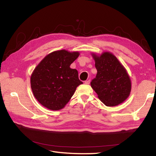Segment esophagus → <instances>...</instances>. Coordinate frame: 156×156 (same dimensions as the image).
<instances>
[{
    "mask_svg": "<svg viewBox=\"0 0 156 156\" xmlns=\"http://www.w3.org/2000/svg\"><path fill=\"white\" fill-rule=\"evenodd\" d=\"M90 80H88L85 81V82H84V84H90Z\"/></svg>",
    "mask_w": 156,
    "mask_h": 156,
    "instance_id": "obj_1",
    "label": "esophagus"
}]
</instances>
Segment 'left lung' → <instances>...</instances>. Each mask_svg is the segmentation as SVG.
<instances>
[{
    "instance_id": "left-lung-1",
    "label": "left lung",
    "mask_w": 156,
    "mask_h": 156,
    "mask_svg": "<svg viewBox=\"0 0 156 156\" xmlns=\"http://www.w3.org/2000/svg\"><path fill=\"white\" fill-rule=\"evenodd\" d=\"M97 69L96 78L90 82L98 97L107 107L123 102L130 94L131 79L126 69L116 56L105 51L101 55L92 53Z\"/></svg>"
}]
</instances>
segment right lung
<instances>
[{
    "instance_id": "1",
    "label": "right lung",
    "mask_w": 156,
    "mask_h": 156,
    "mask_svg": "<svg viewBox=\"0 0 156 156\" xmlns=\"http://www.w3.org/2000/svg\"><path fill=\"white\" fill-rule=\"evenodd\" d=\"M80 55L66 49L53 51L39 63L31 76V87L35 98L49 110L64 108L82 83L76 69L69 66Z\"/></svg>"
}]
</instances>
